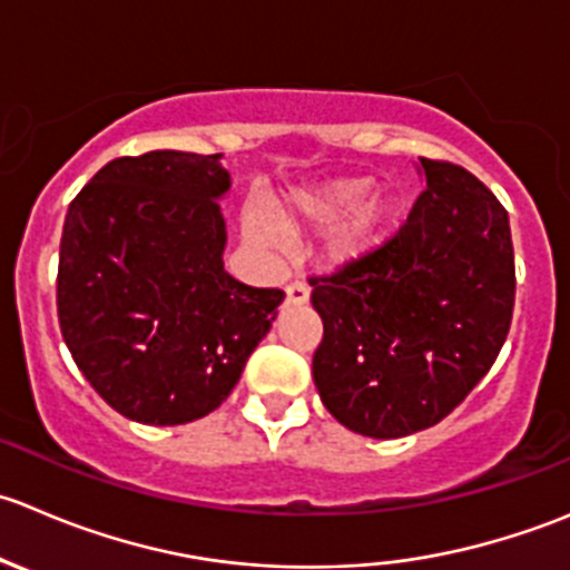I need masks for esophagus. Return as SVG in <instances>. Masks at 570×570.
<instances>
[{
    "label": "esophagus",
    "instance_id": "1",
    "mask_svg": "<svg viewBox=\"0 0 570 570\" xmlns=\"http://www.w3.org/2000/svg\"><path fill=\"white\" fill-rule=\"evenodd\" d=\"M309 298V287L302 283V279H293L291 285L285 287V302L293 304V307H298V304H307Z\"/></svg>",
    "mask_w": 570,
    "mask_h": 570
}]
</instances>
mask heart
<instances>
[{"label": "heart", "mask_w": 570, "mask_h": 570, "mask_svg": "<svg viewBox=\"0 0 570 570\" xmlns=\"http://www.w3.org/2000/svg\"><path fill=\"white\" fill-rule=\"evenodd\" d=\"M368 179H335L315 190H304L291 199L285 210V224H313V227H330V224L346 223L332 233L330 249L335 257H357L374 249L385 235L387 222L393 216V205L387 199L362 202L368 196ZM249 233L261 244H277V229L266 218H249Z\"/></svg>", "instance_id": "obj_1"}]
</instances>
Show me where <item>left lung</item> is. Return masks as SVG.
Returning <instances> with one entry per match:
<instances>
[{
	"label": "left lung",
	"mask_w": 570,
	"mask_h": 570,
	"mask_svg": "<svg viewBox=\"0 0 570 570\" xmlns=\"http://www.w3.org/2000/svg\"><path fill=\"white\" fill-rule=\"evenodd\" d=\"M426 185L376 249L309 277L324 337L313 380L346 430L404 438L435 426L507 341L515 255L504 205L463 166L421 157Z\"/></svg>",
	"instance_id": "left-lung-1"
}]
</instances>
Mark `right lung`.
Listing matches in <instances>:
<instances>
[{
	"label": "right lung",
	"instance_id": "1",
	"mask_svg": "<svg viewBox=\"0 0 570 570\" xmlns=\"http://www.w3.org/2000/svg\"><path fill=\"white\" fill-rule=\"evenodd\" d=\"M222 155L116 157L69 205L58 321L77 368L124 419H205L238 385L285 293L224 272Z\"/></svg>",
	"mask_w": 570,
	"mask_h": 570
}]
</instances>
